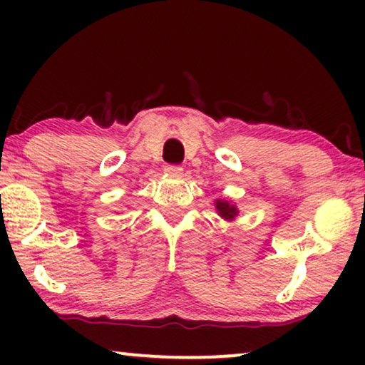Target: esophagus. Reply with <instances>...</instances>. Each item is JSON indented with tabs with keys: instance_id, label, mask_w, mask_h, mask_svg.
Masks as SVG:
<instances>
[{
	"instance_id": "obj_1",
	"label": "esophagus",
	"mask_w": 365,
	"mask_h": 365,
	"mask_svg": "<svg viewBox=\"0 0 365 365\" xmlns=\"http://www.w3.org/2000/svg\"><path fill=\"white\" fill-rule=\"evenodd\" d=\"M164 171L171 174V176H179V174H182V168L178 166V164H169V166L164 168Z\"/></svg>"
}]
</instances>
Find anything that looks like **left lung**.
Listing matches in <instances>:
<instances>
[{"label": "left lung", "mask_w": 365, "mask_h": 365, "mask_svg": "<svg viewBox=\"0 0 365 365\" xmlns=\"http://www.w3.org/2000/svg\"><path fill=\"white\" fill-rule=\"evenodd\" d=\"M216 207H217V212L221 214L224 219H232L237 214V209L234 206H229L227 201H217Z\"/></svg>", "instance_id": "1"}]
</instances>
